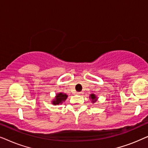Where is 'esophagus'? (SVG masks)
Wrapping results in <instances>:
<instances>
[{"label":"esophagus","instance_id":"1","mask_svg":"<svg viewBox=\"0 0 148 148\" xmlns=\"http://www.w3.org/2000/svg\"><path fill=\"white\" fill-rule=\"evenodd\" d=\"M82 94H83L82 92H77V94H79V95H82Z\"/></svg>","mask_w":148,"mask_h":148}]
</instances>
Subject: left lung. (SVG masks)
I'll list each match as a JSON object with an SVG mask.
<instances>
[{"instance_id": "obj_1", "label": "left lung", "mask_w": 148, "mask_h": 148, "mask_svg": "<svg viewBox=\"0 0 148 148\" xmlns=\"http://www.w3.org/2000/svg\"><path fill=\"white\" fill-rule=\"evenodd\" d=\"M90 98H92V101H93V102H95L96 101V97L95 96L94 94H91L90 95Z\"/></svg>"}]
</instances>
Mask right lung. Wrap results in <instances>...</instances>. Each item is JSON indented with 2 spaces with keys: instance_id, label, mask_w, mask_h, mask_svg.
<instances>
[{
  "instance_id": "1",
  "label": "right lung",
  "mask_w": 148,
  "mask_h": 148,
  "mask_svg": "<svg viewBox=\"0 0 148 148\" xmlns=\"http://www.w3.org/2000/svg\"><path fill=\"white\" fill-rule=\"evenodd\" d=\"M66 98H67V95H66L65 94H62V93H60V94H58L56 95L55 100L52 102V103L54 105L61 104L63 101L66 100Z\"/></svg>"
}]
</instances>
